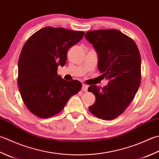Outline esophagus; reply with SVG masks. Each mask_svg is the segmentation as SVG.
<instances>
[{"mask_svg":"<svg viewBox=\"0 0 159 159\" xmlns=\"http://www.w3.org/2000/svg\"><path fill=\"white\" fill-rule=\"evenodd\" d=\"M88 89V85H87L86 84H83L82 85V90L83 92H87Z\"/></svg>","mask_w":159,"mask_h":159,"instance_id":"34e87169","label":"esophagus"}]
</instances>
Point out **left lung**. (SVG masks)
<instances>
[{"label": "left lung", "mask_w": 159, "mask_h": 159, "mask_svg": "<svg viewBox=\"0 0 159 159\" xmlns=\"http://www.w3.org/2000/svg\"><path fill=\"white\" fill-rule=\"evenodd\" d=\"M98 54V68L107 85H91L88 92L96 97L89 110L96 117L111 120L122 114L141 85V59L134 41L116 30L88 32L85 35Z\"/></svg>", "instance_id": "obj_1"}]
</instances>
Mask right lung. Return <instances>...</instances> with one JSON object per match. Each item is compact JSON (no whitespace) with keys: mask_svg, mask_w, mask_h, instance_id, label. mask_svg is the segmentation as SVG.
<instances>
[{"mask_svg":"<svg viewBox=\"0 0 159 159\" xmlns=\"http://www.w3.org/2000/svg\"><path fill=\"white\" fill-rule=\"evenodd\" d=\"M84 34L45 27L25 43L18 59V85L24 103L36 116L46 119L58 114L81 89L79 80H65L58 75L57 68L65 65L68 49Z\"/></svg>","mask_w":159,"mask_h":159,"instance_id":"1","label":"right lung"}]
</instances>
